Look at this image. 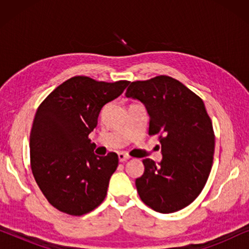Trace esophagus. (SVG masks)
I'll list each match as a JSON object with an SVG mask.
<instances>
[{"mask_svg": "<svg viewBox=\"0 0 249 249\" xmlns=\"http://www.w3.org/2000/svg\"><path fill=\"white\" fill-rule=\"evenodd\" d=\"M118 156H119V161L120 162H124V161H127V160H129V155H127L124 152L119 153Z\"/></svg>", "mask_w": 249, "mask_h": 249, "instance_id": "34e87169", "label": "esophagus"}]
</instances>
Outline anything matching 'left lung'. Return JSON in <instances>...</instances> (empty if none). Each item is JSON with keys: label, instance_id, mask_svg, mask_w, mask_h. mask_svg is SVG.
<instances>
[{"label": "left lung", "instance_id": "obj_1", "mask_svg": "<svg viewBox=\"0 0 249 249\" xmlns=\"http://www.w3.org/2000/svg\"><path fill=\"white\" fill-rule=\"evenodd\" d=\"M125 96L145 105L148 135H160L161 144V162L142 160L139 197L156 212L182 210L202 193L213 164L214 131L204 102L169 76L130 83Z\"/></svg>", "mask_w": 249, "mask_h": 249}]
</instances>
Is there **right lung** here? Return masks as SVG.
I'll list each match as a JSON object with an SVG mask.
<instances>
[{"label": "right lung", "instance_id": "obj_1", "mask_svg": "<svg viewBox=\"0 0 249 249\" xmlns=\"http://www.w3.org/2000/svg\"><path fill=\"white\" fill-rule=\"evenodd\" d=\"M127 80L70 78L37 108L30 132V165L51 205L70 215H83L100 205L117 170V153L97 156L88 135L102 107L124 93Z\"/></svg>", "mask_w": 249, "mask_h": 249}]
</instances>
